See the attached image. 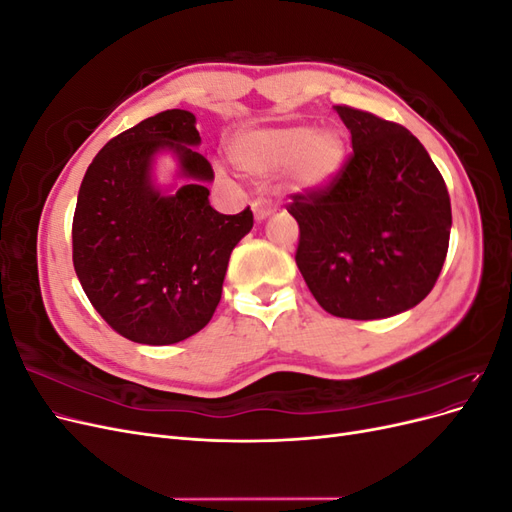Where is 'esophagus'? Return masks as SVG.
<instances>
[{
	"instance_id": "esophagus-1",
	"label": "esophagus",
	"mask_w": 512,
	"mask_h": 512,
	"mask_svg": "<svg viewBox=\"0 0 512 512\" xmlns=\"http://www.w3.org/2000/svg\"><path fill=\"white\" fill-rule=\"evenodd\" d=\"M252 209H254L256 220H265L275 211V205L271 203V200H267V198H256L254 203H252Z\"/></svg>"
}]
</instances>
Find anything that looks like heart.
Segmentation results:
<instances>
[{
	"instance_id": "b5f03b06",
	"label": "heart",
	"mask_w": 512,
	"mask_h": 512,
	"mask_svg": "<svg viewBox=\"0 0 512 512\" xmlns=\"http://www.w3.org/2000/svg\"><path fill=\"white\" fill-rule=\"evenodd\" d=\"M232 156L250 173L269 175L290 168L305 188L327 183L344 162L346 141L333 128L309 126L254 130L241 134L232 145Z\"/></svg>"
}]
</instances>
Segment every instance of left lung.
<instances>
[{"instance_id":"1","label":"left lung","mask_w":512,"mask_h":512,"mask_svg":"<svg viewBox=\"0 0 512 512\" xmlns=\"http://www.w3.org/2000/svg\"><path fill=\"white\" fill-rule=\"evenodd\" d=\"M352 153L318 188L292 194L294 260L324 312L378 320L436 286L451 237V198L436 164L395 121L337 104Z\"/></svg>"}]
</instances>
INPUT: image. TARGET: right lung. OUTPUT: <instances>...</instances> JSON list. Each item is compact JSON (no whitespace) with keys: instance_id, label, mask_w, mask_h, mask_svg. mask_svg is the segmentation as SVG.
<instances>
[{"instance_id":"right-lung-1","label":"right lung","mask_w":512,"mask_h":512,"mask_svg":"<svg viewBox=\"0 0 512 512\" xmlns=\"http://www.w3.org/2000/svg\"><path fill=\"white\" fill-rule=\"evenodd\" d=\"M196 117L162 111L111 138L83 177L72 220V262L91 305L121 337L168 346L198 333L222 299L228 258L254 226L209 205L213 179ZM173 148L195 181L175 197L148 183L158 148Z\"/></svg>"}]
</instances>
